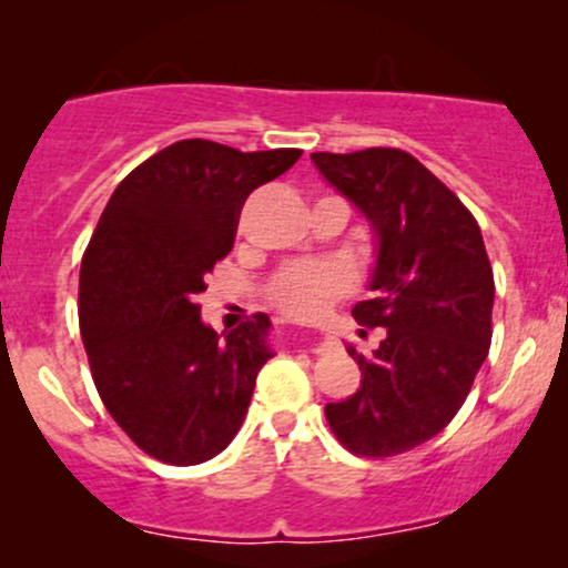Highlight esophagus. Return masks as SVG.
<instances>
[{"instance_id":"34e87169","label":"esophagus","mask_w":568,"mask_h":568,"mask_svg":"<svg viewBox=\"0 0 568 568\" xmlns=\"http://www.w3.org/2000/svg\"><path fill=\"white\" fill-rule=\"evenodd\" d=\"M312 352H323V342H310Z\"/></svg>"}]
</instances>
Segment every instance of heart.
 Segmentation results:
<instances>
[{
	"instance_id": "obj_1",
	"label": "heart",
	"mask_w": 568,
	"mask_h": 568,
	"mask_svg": "<svg viewBox=\"0 0 568 568\" xmlns=\"http://www.w3.org/2000/svg\"><path fill=\"white\" fill-rule=\"evenodd\" d=\"M347 288V272L334 262L288 264L270 280L272 304L285 315L310 321L321 315L334 298Z\"/></svg>"
}]
</instances>
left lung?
<instances>
[{
	"instance_id": "8db88e82",
	"label": "left lung",
	"mask_w": 568,
	"mask_h": 568,
	"mask_svg": "<svg viewBox=\"0 0 568 568\" xmlns=\"http://www.w3.org/2000/svg\"><path fill=\"white\" fill-rule=\"evenodd\" d=\"M312 162L374 234V298L352 315L387 328L368 357L347 344L361 387L325 403V419L352 454L410 452L454 419L488 355L494 275L480 226L400 149L315 152Z\"/></svg>"
}]
</instances>
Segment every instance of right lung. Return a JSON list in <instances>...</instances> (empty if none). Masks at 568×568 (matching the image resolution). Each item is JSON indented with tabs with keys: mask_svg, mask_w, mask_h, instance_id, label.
<instances>
[{
	"mask_svg": "<svg viewBox=\"0 0 568 568\" xmlns=\"http://www.w3.org/2000/svg\"><path fill=\"white\" fill-rule=\"evenodd\" d=\"M298 149L237 152L189 139L114 189L80 270V331L103 406L135 446L200 465L230 446L275 352L258 312L230 334L202 323L197 293L232 251L247 194Z\"/></svg>",
	"mask_w": 568,
	"mask_h": 568,
	"instance_id": "right-lung-1",
	"label": "right lung"
}]
</instances>
